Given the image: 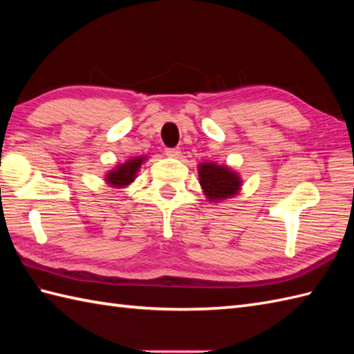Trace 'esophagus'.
<instances>
[{
    "mask_svg": "<svg viewBox=\"0 0 354 354\" xmlns=\"http://www.w3.org/2000/svg\"><path fill=\"white\" fill-rule=\"evenodd\" d=\"M165 155H167L169 158H178L179 155H181V149H179V147H167V149H165Z\"/></svg>",
    "mask_w": 354,
    "mask_h": 354,
    "instance_id": "1",
    "label": "esophagus"
}]
</instances>
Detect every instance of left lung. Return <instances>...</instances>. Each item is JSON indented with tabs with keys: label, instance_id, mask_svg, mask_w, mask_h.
I'll list each match as a JSON object with an SVG mask.
<instances>
[{
	"label": "left lung",
	"instance_id": "obj_1",
	"mask_svg": "<svg viewBox=\"0 0 354 354\" xmlns=\"http://www.w3.org/2000/svg\"><path fill=\"white\" fill-rule=\"evenodd\" d=\"M198 170L199 184L207 199L212 202H219L236 196L240 187H242V179L227 165L202 162L198 165Z\"/></svg>",
	"mask_w": 354,
	"mask_h": 354
}]
</instances>
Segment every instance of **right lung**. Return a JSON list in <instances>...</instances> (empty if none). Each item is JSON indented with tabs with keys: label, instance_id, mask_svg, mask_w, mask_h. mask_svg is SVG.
Segmentation results:
<instances>
[{
	"label": "right lung",
	"instance_id": "obj_1",
	"mask_svg": "<svg viewBox=\"0 0 354 354\" xmlns=\"http://www.w3.org/2000/svg\"><path fill=\"white\" fill-rule=\"evenodd\" d=\"M146 161V156H135L127 160L123 164H118L115 169H112L106 173V181L111 187H115V189H123V187H127L131 183H133V179L137 178V173L141 167V164Z\"/></svg>",
	"mask_w": 354,
	"mask_h": 354
}]
</instances>
